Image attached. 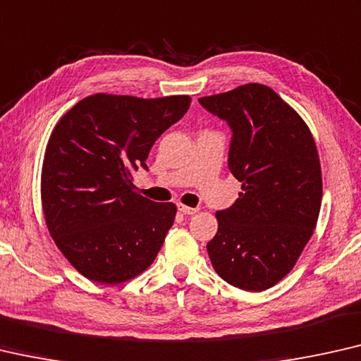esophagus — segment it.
<instances>
[{"label":"esophagus","mask_w":361,"mask_h":361,"mask_svg":"<svg viewBox=\"0 0 361 361\" xmlns=\"http://www.w3.org/2000/svg\"><path fill=\"white\" fill-rule=\"evenodd\" d=\"M178 211H180L181 214H185V215H192V214L197 212V209H196V207L185 206V204H178Z\"/></svg>","instance_id":"obj_1"}]
</instances>
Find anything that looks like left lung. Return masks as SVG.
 <instances>
[{
  "instance_id": "1",
  "label": "left lung",
  "mask_w": 361,
  "mask_h": 361,
  "mask_svg": "<svg viewBox=\"0 0 361 361\" xmlns=\"http://www.w3.org/2000/svg\"><path fill=\"white\" fill-rule=\"evenodd\" d=\"M199 102L232 128L228 169L241 183L233 206L215 214L209 257L230 285L262 292L292 271L318 224V149L303 118L264 84Z\"/></svg>"
}]
</instances>
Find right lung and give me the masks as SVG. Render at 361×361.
<instances>
[{
	"instance_id": "1",
	"label": "right lung",
	"mask_w": 361,
	"mask_h": 361,
	"mask_svg": "<svg viewBox=\"0 0 361 361\" xmlns=\"http://www.w3.org/2000/svg\"><path fill=\"white\" fill-rule=\"evenodd\" d=\"M190 105V95L94 94L53 128L42 165L43 217L58 250L89 281H131L162 248L176 206L139 195L133 171L147 169L150 147Z\"/></svg>"
}]
</instances>
